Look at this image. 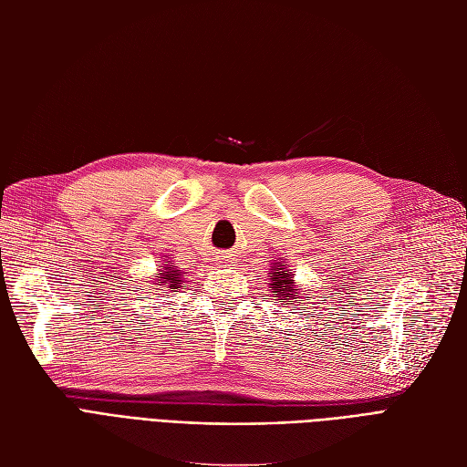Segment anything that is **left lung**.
<instances>
[{"label": "left lung", "mask_w": 467, "mask_h": 467, "mask_svg": "<svg viewBox=\"0 0 467 467\" xmlns=\"http://www.w3.org/2000/svg\"><path fill=\"white\" fill-rule=\"evenodd\" d=\"M293 275L295 274L291 272V269H287V265L281 264V262L272 265V274H269V279H272V281H269V289H272V293L277 295L279 303L293 305L295 298H298V289L295 287Z\"/></svg>", "instance_id": "1"}]
</instances>
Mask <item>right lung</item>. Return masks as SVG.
I'll use <instances>...</instances> for the list:
<instances>
[{
	"label": "right lung",
	"mask_w": 467,
	"mask_h": 467,
	"mask_svg": "<svg viewBox=\"0 0 467 467\" xmlns=\"http://www.w3.org/2000/svg\"><path fill=\"white\" fill-rule=\"evenodd\" d=\"M155 277H159V279H155V285H159V291H164V289H180L182 287V269H178L176 265H172V267H169V264H167V267H162V274H157Z\"/></svg>",
	"instance_id": "right-lung-1"
}]
</instances>
